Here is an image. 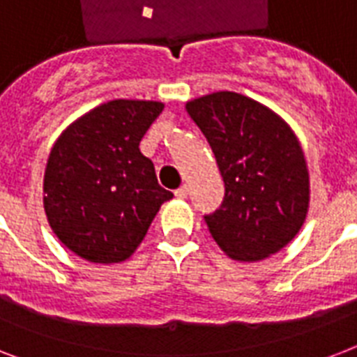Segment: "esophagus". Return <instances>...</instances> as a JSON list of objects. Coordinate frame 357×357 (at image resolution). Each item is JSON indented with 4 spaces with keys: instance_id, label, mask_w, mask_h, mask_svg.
Masks as SVG:
<instances>
[{
    "instance_id": "esophagus-1",
    "label": "esophagus",
    "mask_w": 357,
    "mask_h": 357,
    "mask_svg": "<svg viewBox=\"0 0 357 357\" xmlns=\"http://www.w3.org/2000/svg\"><path fill=\"white\" fill-rule=\"evenodd\" d=\"M174 195H176V198H179V200H183V198H187V195H189V187H187V185H183V187H179V189L176 190Z\"/></svg>"
}]
</instances>
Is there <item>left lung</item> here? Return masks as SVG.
Wrapping results in <instances>:
<instances>
[{"instance_id": "8db88e82", "label": "left lung", "mask_w": 357, "mask_h": 357, "mask_svg": "<svg viewBox=\"0 0 357 357\" xmlns=\"http://www.w3.org/2000/svg\"><path fill=\"white\" fill-rule=\"evenodd\" d=\"M206 135L226 195L207 215L209 234L235 261L266 259L302 229L310 209L304 150L285 120L263 103L220 91L185 103Z\"/></svg>"}]
</instances>
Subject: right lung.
I'll list each match as a JSON object with an SVG mask.
<instances>
[{
	"label": "right lung",
	"mask_w": 357,
	"mask_h": 357,
	"mask_svg": "<svg viewBox=\"0 0 357 357\" xmlns=\"http://www.w3.org/2000/svg\"><path fill=\"white\" fill-rule=\"evenodd\" d=\"M165 103L111 100L70 123L44 172V211L61 243L91 263L129 259L170 190L139 144Z\"/></svg>",
	"instance_id": "add662e5"
}]
</instances>
